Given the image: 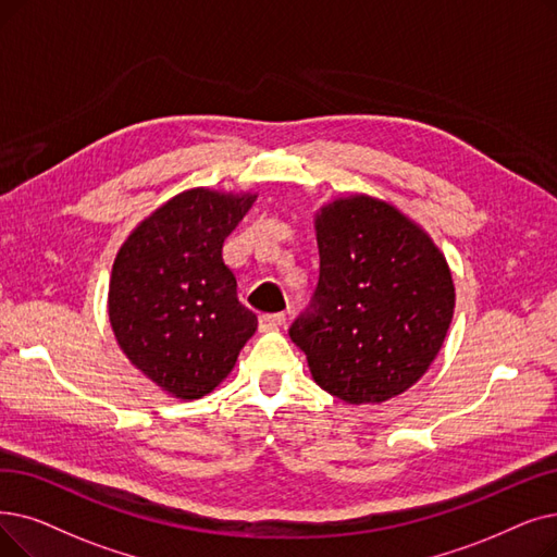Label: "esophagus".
Segmentation results:
<instances>
[{"label": "esophagus", "mask_w": 557, "mask_h": 557, "mask_svg": "<svg viewBox=\"0 0 557 557\" xmlns=\"http://www.w3.org/2000/svg\"><path fill=\"white\" fill-rule=\"evenodd\" d=\"M286 323V317L284 313H261L259 317V327L261 332H269V330H277Z\"/></svg>", "instance_id": "obj_1"}]
</instances>
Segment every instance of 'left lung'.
<instances>
[{
	"label": "left lung",
	"mask_w": 557,
	"mask_h": 557,
	"mask_svg": "<svg viewBox=\"0 0 557 557\" xmlns=\"http://www.w3.org/2000/svg\"><path fill=\"white\" fill-rule=\"evenodd\" d=\"M313 227L319 286L288 336L327 394L350 405L396 398L444 346L455 309L448 261L419 223L367 193L323 205Z\"/></svg>",
	"instance_id": "8db88e82"
}]
</instances>
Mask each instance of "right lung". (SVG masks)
Returning a JSON list of instances; mask_svg holds the SVG:
<instances>
[{
  "instance_id": "right-lung-1",
  "label": "right lung",
  "mask_w": 557,
  "mask_h": 557,
  "mask_svg": "<svg viewBox=\"0 0 557 557\" xmlns=\"http://www.w3.org/2000/svg\"><path fill=\"white\" fill-rule=\"evenodd\" d=\"M257 193L188 188L143 219L120 246L109 323L132 364L180 400L211 394L257 330L223 261L225 238Z\"/></svg>"
}]
</instances>
